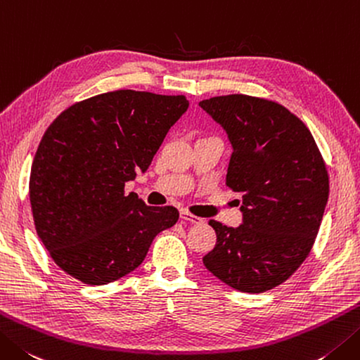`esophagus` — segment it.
Segmentation results:
<instances>
[{"label":"esophagus","mask_w":360,"mask_h":360,"mask_svg":"<svg viewBox=\"0 0 360 360\" xmlns=\"http://www.w3.org/2000/svg\"><path fill=\"white\" fill-rule=\"evenodd\" d=\"M181 218H182V220H186V221H190V223H202L201 217H196L193 214H190L188 210H181Z\"/></svg>","instance_id":"34e87169"}]
</instances>
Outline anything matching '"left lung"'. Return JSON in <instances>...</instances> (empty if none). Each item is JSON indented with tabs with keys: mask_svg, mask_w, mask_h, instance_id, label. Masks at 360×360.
I'll use <instances>...</instances> for the list:
<instances>
[{
	"mask_svg": "<svg viewBox=\"0 0 360 360\" xmlns=\"http://www.w3.org/2000/svg\"><path fill=\"white\" fill-rule=\"evenodd\" d=\"M200 105L228 132L226 186L242 193L243 212L236 229L209 221L217 243L202 262L236 290H271L315 243L329 196L326 162L307 126L283 104L234 94Z\"/></svg>",
	"mask_w": 360,
	"mask_h": 360,
	"instance_id": "1",
	"label": "left lung"
}]
</instances>
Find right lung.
I'll return each mask as SVG.
<instances>
[{
	"mask_svg": "<svg viewBox=\"0 0 360 360\" xmlns=\"http://www.w3.org/2000/svg\"><path fill=\"white\" fill-rule=\"evenodd\" d=\"M188 108L184 95L114 90L54 118L34 156V226L56 265L82 284L103 285L143 262L173 206H146L124 184L150 167L168 129Z\"/></svg>",
	"mask_w": 360,
	"mask_h": 360,
	"instance_id": "1",
	"label": "right lung"
}]
</instances>
